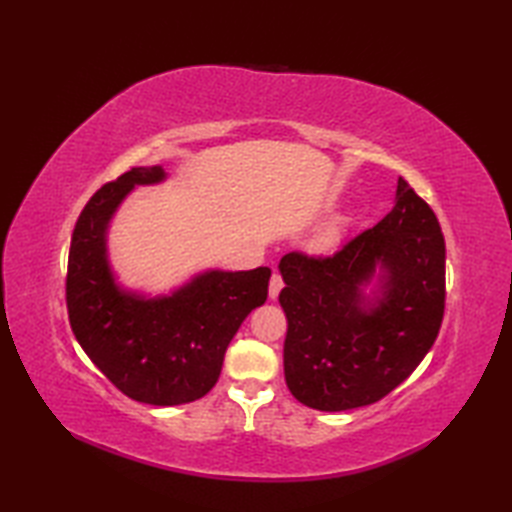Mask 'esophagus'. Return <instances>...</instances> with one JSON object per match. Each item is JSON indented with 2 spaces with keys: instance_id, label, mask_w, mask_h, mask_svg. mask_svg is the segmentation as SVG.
I'll return each mask as SVG.
<instances>
[{
  "instance_id": "esophagus-1",
  "label": "esophagus",
  "mask_w": 512,
  "mask_h": 512,
  "mask_svg": "<svg viewBox=\"0 0 512 512\" xmlns=\"http://www.w3.org/2000/svg\"><path fill=\"white\" fill-rule=\"evenodd\" d=\"M281 288H284V279H281L279 273H273V277H270V286H268V295L270 299H277Z\"/></svg>"
}]
</instances>
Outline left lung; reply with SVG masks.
I'll return each instance as SVG.
<instances>
[{
    "label": "left lung",
    "instance_id": "1",
    "mask_svg": "<svg viewBox=\"0 0 512 512\" xmlns=\"http://www.w3.org/2000/svg\"><path fill=\"white\" fill-rule=\"evenodd\" d=\"M376 263L388 268L384 297L360 306L357 286ZM284 374L290 394L319 411L372 405L420 365L444 317V235L436 213L398 178V200L376 226L332 255L288 253Z\"/></svg>",
    "mask_w": 512,
    "mask_h": 512
}]
</instances>
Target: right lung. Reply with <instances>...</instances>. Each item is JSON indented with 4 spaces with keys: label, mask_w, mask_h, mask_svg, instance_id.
<instances>
[{
    "label": "right lung",
    "mask_w": 512,
    "mask_h": 512,
    "mask_svg": "<svg viewBox=\"0 0 512 512\" xmlns=\"http://www.w3.org/2000/svg\"><path fill=\"white\" fill-rule=\"evenodd\" d=\"M162 178V167L129 169L83 206L68 255L65 306L76 341L118 391L171 407L215 387L228 343L268 297L270 268L213 270L173 297L154 301L118 290L105 262L107 220L134 184Z\"/></svg>",
    "instance_id": "add662e5"
}]
</instances>
